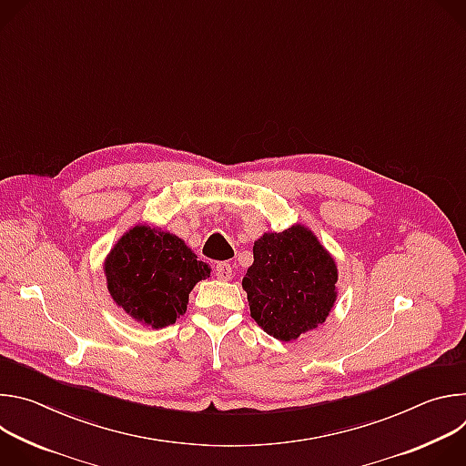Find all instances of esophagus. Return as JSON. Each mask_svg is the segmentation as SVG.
<instances>
[{
  "label": "esophagus",
  "instance_id": "esophagus-1",
  "mask_svg": "<svg viewBox=\"0 0 466 466\" xmlns=\"http://www.w3.org/2000/svg\"><path fill=\"white\" fill-rule=\"evenodd\" d=\"M216 277L219 280H230L232 279V265L228 261H219L216 265Z\"/></svg>",
  "mask_w": 466,
  "mask_h": 466
}]
</instances>
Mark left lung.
Here are the masks:
<instances>
[{
	"instance_id": "8db88e82",
	"label": "left lung",
	"mask_w": 466,
	"mask_h": 466,
	"mask_svg": "<svg viewBox=\"0 0 466 466\" xmlns=\"http://www.w3.org/2000/svg\"><path fill=\"white\" fill-rule=\"evenodd\" d=\"M243 279L252 319L269 336L293 341L322 324L336 302L338 268L311 230L295 225L263 234Z\"/></svg>"
}]
</instances>
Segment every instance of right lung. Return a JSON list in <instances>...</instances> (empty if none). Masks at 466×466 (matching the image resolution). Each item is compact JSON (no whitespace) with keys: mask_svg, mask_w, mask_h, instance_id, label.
Masks as SVG:
<instances>
[{"mask_svg":"<svg viewBox=\"0 0 466 466\" xmlns=\"http://www.w3.org/2000/svg\"><path fill=\"white\" fill-rule=\"evenodd\" d=\"M105 275L117 306L142 324L164 328L186 311L189 291L210 277V268L180 238L138 225L110 250Z\"/></svg>","mask_w":466,"mask_h":466,"instance_id":"add662e5","label":"right lung"}]
</instances>
